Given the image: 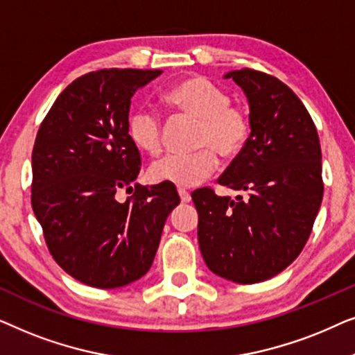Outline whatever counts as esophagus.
<instances>
[{
    "label": "esophagus",
    "instance_id": "34e87169",
    "mask_svg": "<svg viewBox=\"0 0 355 355\" xmlns=\"http://www.w3.org/2000/svg\"><path fill=\"white\" fill-rule=\"evenodd\" d=\"M178 193H179V197H181V202L182 203H189L191 202V193H189L186 189H182V187H179L178 189Z\"/></svg>",
    "mask_w": 355,
    "mask_h": 355
}]
</instances>
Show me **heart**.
Listing matches in <instances>:
<instances>
[{"label": "heart", "mask_w": 355, "mask_h": 355, "mask_svg": "<svg viewBox=\"0 0 355 355\" xmlns=\"http://www.w3.org/2000/svg\"><path fill=\"white\" fill-rule=\"evenodd\" d=\"M164 101L171 108L198 121L191 155H166L148 169L150 179L179 187H196L218 166V155L234 158L245 148L252 134L250 116L242 106L231 105L230 95L203 76H192L169 87ZM128 135L135 147L150 155L162 150V121L150 106H140L128 121Z\"/></svg>", "instance_id": "obj_1"}]
</instances>
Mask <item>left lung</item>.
<instances>
[{
	"mask_svg": "<svg viewBox=\"0 0 355 355\" xmlns=\"http://www.w3.org/2000/svg\"><path fill=\"white\" fill-rule=\"evenodd\" d=\"M250 108L252 134L218 182L244 197L192 192L198 245L213 273L254 284L281 273L302 252L322 205V148L299 96L265 72L231 71Z\"/></svg>",
	"mask_w": 355,
	"mask_h": 355,
	"instance_id": "obj_1",
	"label": "left lung"
}]
</instances>
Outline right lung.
<instances>
[{
  "instance_id": "add662e5",
  "label": "right lung",
  "mask_w": 355,
  "mask_h": 355,
  "mask_svg": "<svg viewBox=\"0 0 355 355\" xmlns=\"http://www.w3.org/2000/svg\"><path fill=\"white\" fill-rule=\"evenodd\" d=\"M159 74L89 72L61 92L38 129L33 213L56 263L87 286L114 289L142 278L181 202L171 182L132 187L142 163L128 135L130 98ZM121 190L135 193L119 202Z\"/></svg>"
}]
</instances>
